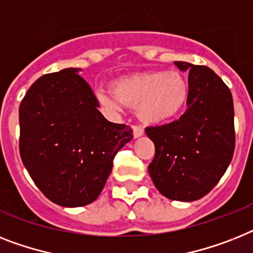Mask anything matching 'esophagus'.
Listing matches in <instances>:
<instances>
[{
    "mask_svg": "<svg viewBox=\"0 0 253 253\" xmlns=\"http://www.w3.org/2000/svg\"><path fill=\"white\" fill-rule=\"evenodd\" d=\"M132 131H133V137H140L144 135V128H143L141 126H137V125L132 126Z\"/></svg>",
    "mask_w": 253,
    "mask_h": 253,
    "instance_id": "1",
    "label": "esophagus"
}]
</instances>
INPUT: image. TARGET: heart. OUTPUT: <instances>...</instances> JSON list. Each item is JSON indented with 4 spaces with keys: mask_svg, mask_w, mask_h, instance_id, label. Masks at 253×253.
<instances>
[{
    "mask_svg": "<svg viewBox=\"0 0 253 253\" xmlns=\"http://www.w3.org/2000/svg\"><path fill=\"white\" fill-rule=\"evenodd\" d=\"M113 94L98 92V101L112 109H136L147 123H162L178 116L188 98V83L178 71L133 74L113 83Z\"/></svg>",
    "mask_w": 253,
    "mask_h": 253,
    "instance_id": "obj_1",
    "label": "heart"
}]
</instances>
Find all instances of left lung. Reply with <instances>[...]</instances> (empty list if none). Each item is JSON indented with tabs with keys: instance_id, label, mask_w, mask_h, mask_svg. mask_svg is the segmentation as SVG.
Segmentation results:
<instances>
[{
	"instance_id": "obj_1",
	"label": "left lung",
	"mask_w": 253,
	"mask_h": 253,
	"mask_svg": "<svg viewBox=\"0 0 253 253\" xmlns=\"http://www.w3.org/2000/svg\"><path fill=\"white\" fill-rule=\"evenodd\" d=\"M174 63L190 71L187 110L174 122L145 128L156 148L148 171L165 198L195 201L218 183L233 159V96L209 67Z\"/></svg>"
}]
</instances>
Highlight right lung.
Segmentation results:
<instances>
[{"label": "right lung", "mask_w": 253, "mask_h": 253, "mask_svg": "<svg viewBox=\"0 0 253 253\" xmlns=\"http://www.w3.org/2000/svg\"><path fill=\"white\" fill-rule=\"evenodd\" d=\"M80 69L46 74L19 106V152L39 190L67 208L101 194L117 152L132 139L130 126L109 122Z\"/></svg>", "instance_id": "add662e5"}]
</instances>
